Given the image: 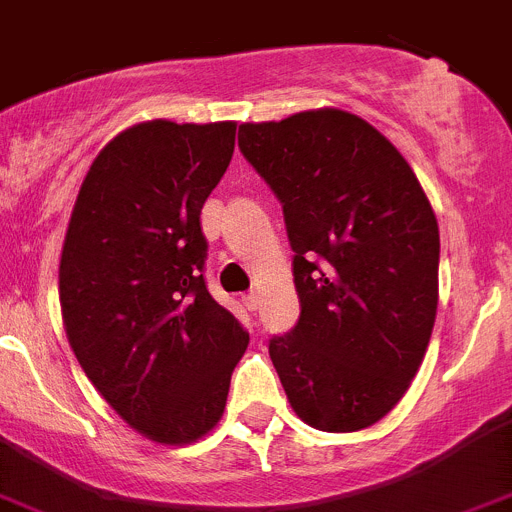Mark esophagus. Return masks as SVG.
Here are the masks:
<instances>
[{"mask_svg":"<svg viewBox=\"0 0 512 512\" xmlns=\"http://www.w3.org/2000/svg\"><path fill=\"white\" fill-rule=\"evenodd\" d=\"M243 304H246V309H251V312H256V309L261 307V294H259V292L243 294Z\"/></svg>","mask_w":512,"mask_h":512,"instance_id":"obj_1","label":"esophagus"}]
</instances>
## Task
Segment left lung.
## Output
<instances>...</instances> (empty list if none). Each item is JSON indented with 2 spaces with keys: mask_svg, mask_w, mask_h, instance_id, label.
I'll list each match as a JSON object with an SVG mask.
<instances>
[{
  "mask_svg": "<svg viewBox=\"0 0 512 512\" xmlns=\"http://www.w3.org/2000/svg\"><path fill=\"white\" fill-rule=\"evenodd\" d=\"M238 147L284 205L299 322L269 355L294 414L360 431L409 391L439 302V225L403 154L360 116L241 124Z\"/></svg>",
  "mask_w": 512,
  "mask_h": 512,
  "instance_id": "1",
  "label": "left lung"
}]
</instances>
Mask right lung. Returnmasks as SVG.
Returning <instances> with one entry per match:
<instances>
[{
    "label": "right lung",
    "instance_id": "right-lung-1",
    "mask_svg": "<svg viewBox=\"0 0 512 512\" xmlns=\"http://www.w3.org/2000/svg\"><path fill=\"white\" fill-rule=\"evenodd\" d=\"M236 121L154 119L88 167L60 253L65 335L88 381L142 437L215 429L248 332L210 297L200 210L231 164Z\"/></svg>",
    "mask_w": 512,
    "mask_h": 512
}]
</instances>
